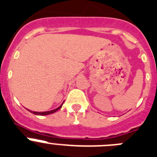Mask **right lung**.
I'll return each instance as SVG.
<instances>
[{"label":"right lung","mask_w":157,"mask_h":157,"mask_svg":"<svg viewBox=\"0 0 157 157\" xmlns=\"http://www.w3.org/2000/svg\"><path fill=\"white\" fill-rule=\"evenodd\" d=\"M62 105H63V104L59 107H58V108H56V109L52 110V111H49V112H32V111H29V112H32V113H33V114H35V115H49V114L54 113V112H56V111H58L59 109H60L61 107H62Z\"/></svg>","instance_id":"1"}]
</instances>
